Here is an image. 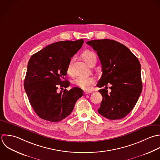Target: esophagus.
I'll list each match as a JSON object with an SVG mask.
<instances>
[{"label": "esophagus", "instance_id": "obj_1", "mask_svg": "<svg viewBox=\"0 0 160 160\" xmlns=\"http://www.w3.org/2000/svg\"><path fill=\"white\" fill-rule=\"evenodd\" d=\"M89 93H92V92H90V91H85L84 92V94H85V95L89 94Z\"/></svg>", "mask_w": 160, "mask_h": 160}]
</instances>
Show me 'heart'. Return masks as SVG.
Instances as JSON below:
<instances>
[{
	"label": "heart",
	"mask_w": 160,
	"mask_h": 160,
	"mask_svg": "<svg viewBox=\"0 0 160 160\" xmlns=\"http://www.w3.org/2000/svg\"><path fill=\"white\" fill-rule=\"evenodd\" d=\"M82 57L83 60L88 64L90 65L93 61H96L97 57L95 53L91 51V50H86L85 51L83 54ZM73 60L70 61L69 63L68 67H67V72L68 73H72V63ZM95 82V79L93 77H84L81 76L77 77L74 83L78 86V87L83 89V90H88L90 88L91 85H93Z\"/></svg>",
	"instance_id": "1"
}]
</instances>
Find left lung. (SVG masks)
Wrapping results in <instances>:
<instances>
[{
  "label": "left lung",
  "instance_id": "obj_1",
  "mask_svg": "<svg viewBox=\"0 0 160 160\" xmlns=\"http://www.w3.org/2000/svg\"><path fill=\"white\" fill-rule=\"evenodd\" d=\"M92 47L102 64V75L97 87L108 83L111 92L100 89L103 100L98 113L110 120L125 117L135 107L142 91L141 65L137 57L124 45L113 40H93Z\"/></svg>",
  "mask_w": 160,
  "mask_h": 160
}]
</instances>
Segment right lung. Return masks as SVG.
I'll return each instance as SVG.
<instances>
[{
  "instance_id": "add662e5",
  "label": "right lung",
  "mask_w": 160,
  "mask_h": 160,
  "mask_svg": "<svg viewBox=\"0 0 160 160\" xmlns=\"http://www.w3.org/2000/svg\"><path fill=\"white\" fill-rule=\"evenodd\" d=\"M84 41H60L52 43L30 57L24 80V88L29 102L42 119L57 122L68 117L73 110L83 90L73 87L60 93L70 85L65 79L71 58L79 50Z\"/></svg>"
}]
</instances>
